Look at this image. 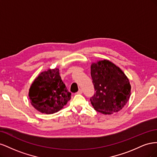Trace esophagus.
Instances as JSON below:
<instances>
[{
	"label": "esophagus",
	"instance_id": "obj_1",
	"mask_svg": "<svg viewBox=\"0 0 157 157\" xmlns=\"http://www.w3.org/2000/svg\"><path fill=\"white\" fill-rule=\"evenodd\" d=\"M82 94V90L80 89L77 92V94Z\"/></svg>",
	"mask_w": 157,
	"mask_h": 157
}]
</instances>
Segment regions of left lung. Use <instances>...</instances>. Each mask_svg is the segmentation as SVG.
<instances>
[{"mask_svg":"<svg viewBox=\"0 0 157 157\" xmlns=\"http://www.w3.org/2000/svg\"><path fill=\"white\" fill-rule=\"evenodd\" d=\"M91 77L96 94L90 98V101L96 111L111 115L121 110L129 101V79L111 61L103 59L92 63Z\"/></svg>","mask_w":157,"mask_h":157,"instance_id":"1","label":"left lung"}]
</instances>
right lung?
Here are the masks:
<instances>
[{"mask_svg":"<svg viewBox=\"0 0 157 157\" xmlns=\"http://www.w3.org/2000/svg\"><path fill=\"white\" fill-rule=\"evenodd\" d=\"M71 95L61 78L58 68L40 73L29 91L32 106L47 115L60 111L71 99Z\"/></svg>","mask_w":157,"mask_h":157,"instance_id":"1","label":"right lung"}]
</instances>
